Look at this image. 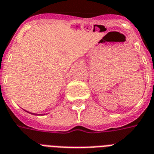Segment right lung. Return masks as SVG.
Returning a JSON list of instances; mask_svg holds the SVG:
<instances>
[{"mask_svg": "<svg viewBox=\"0 0 154 154\" xmlns=\"http://www.w3.org/2000/svg\"><path fill=\"white\" fill-rule=\"evenodd\" d=\"M26 112H28V113H30V114H32V115H35V116H36L37 114H35V113H31V112H29V111H26Z\"/></svg>", "mask_w": 154, "mask_h": 154, "instance_id": "right-lung-1", "label": "right lung"}]
</instances>
